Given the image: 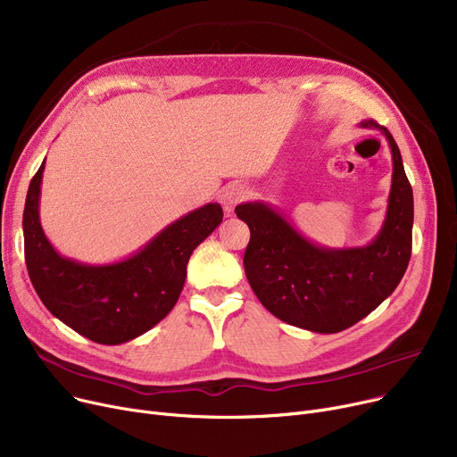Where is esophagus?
I'll return each instance as SVG.
<instances>
[{"instance_id":"34e87169","label":"esophagus","mask_w":457,"mask_h":457,"mask_svg":"<svg viewBox=\"0 0 457 457\" xmlns=\"http://www.w3.org/2000/svg\"><path fill=\"white\" fill-rule=\"evenodd\" d=\"M246 196V188L241 183H229L220 192V204L226 212H231L233 207Z\"/></svg>"}]
</instances>
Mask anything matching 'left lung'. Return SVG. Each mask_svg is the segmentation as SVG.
Segmentation results:
<instances>
[{
    "label": "left lung",
    "instance_id": "1",
    "mask_svg": "<svg viewBox=\"0 0 457 457\" xmlns=\"http://www.w3.org/2000/svg\"><path fill=\"white\" fill-rule=\"evenodd\" d=\"M393 154V183L386 220L367 246L326 248L311 243L265 202L235 212L250 228L245 272L259 302L279 320L315 333H337L393 295L411 257L413 190L400 150L387 128L372 120Z\"/></svg>",
    "mask_w": 457,
    "mask_h": 457
}]
</instances>
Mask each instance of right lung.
Instances as JSON below:
<instances>
[{"instance_id": "1", "label": "right lung", "mask_w": 457, "mask_h": 457, "mask_svg": "<svg viewBox=\"0 0 457 457\" xmlns=\"http://www.w3.org/2000/svg\"><path fill=\"white\" fill-rule=\"evenodd\" d=\"M42 161L23 209V250L31 283L54 317L100 345H122L152 329L176 305L195 248L219 228L222 207L207 204L161 229L133 255L109 262L62 257L40 224Z\"/></svg>"}]
</instances>
